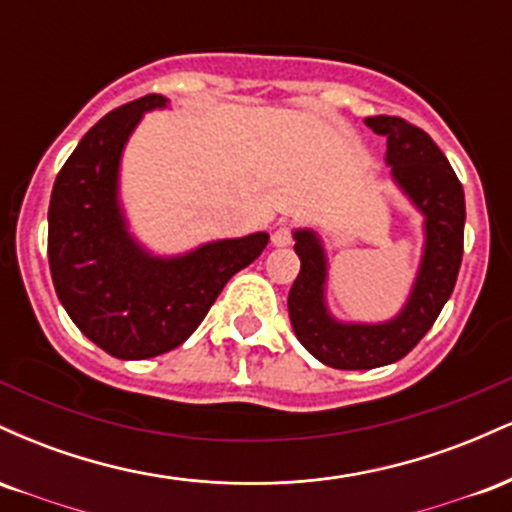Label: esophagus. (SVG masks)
<instances>
[{
	"instance_id": "obj_1",
	"label": "esophagus",
	"mask_w": 512,
	"mask_h": 512,
	"mask_svg": "<svg viewBox=\"0 0 512 512\" xmlns=\"http://www.w3.org/2000/svg\"><path fill=\"white\" fill-rule=\"evenodd\" d=\"M291 240H293L291 226H289V223H281V226L274 231L272 243L276 245V248H286V245H291Z\"/></svg>"
}]
</instances>
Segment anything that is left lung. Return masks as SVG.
Wrapping results in <instances>:
<instances>
[{
	"label": "left lung",
	"mask_w": 512,
	"mask_h": 512,
	"mask_svg": "<svg viewBox=\"0 0 512 512\" xmlns=\"http://www.w3.org/2000/svg\"><path fill=\"white\" fill-rule=\"evenodd\" d=\"M387 137L392 180L424 216V255L404 308L387 322H339L325 303L327 252L313 228L293 231L301 272L289 291L298 342L317 361L339 370H370L404 358L424 339L455 289L464 248V190L443 151L424 129L402 117H366Z\"/></svg>",
	"instance_id": "obj_1"
}]
</instances>
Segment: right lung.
Listing matches in <instances>:
<instances>
[{"label":"right lung","mask_w":512,"mask_h":512,"mask_svg":"<svg viewBox=\"0 0 512 512\" xmlns=\"http://www.w3.org/2000/svg\"><path fill=\"white\" fill-rule=\"evenodd\" d=\"M151 93L98 120L67 158L48 211V257L57 298L74 325L110 356L139 361L175 349L197 330L233 274L267 248V233L211 240L161 257L129 233L120 161L149 110Z\"/></svg>","instance_id":"add662e5"}]
</instances>
